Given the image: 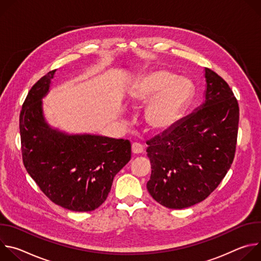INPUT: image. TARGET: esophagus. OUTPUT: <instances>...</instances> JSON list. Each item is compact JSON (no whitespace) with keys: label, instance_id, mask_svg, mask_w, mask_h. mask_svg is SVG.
I'll return each mask as SVG.
<instances>
[{"label":"esophagus","instance_id":"obj_1","mask_svg":"<svg viewBox=\"0 0 261 261\" xmlns=\"http://www.w3.org/2000/svg\"><path fill=\"white\" fill-rule=\"evenodd\" d=\"M132 153L134 155H139V154L143 153V146H142V144H140L138 142H133L132 143Z\"/></svg>","mask_w":261,"mask_h":261}]
</instances>
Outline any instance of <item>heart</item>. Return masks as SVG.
Returning a JSON list of instances; mask_svg holds the SVG:
<instances>
[{
  "instance_id": "b5f03b06",
  "label": "heart",
  "mask_w": 261,
  "mask_h": 261,
  "mask_svg": "<svg viewBox=\"0 0 261 261\" xmlns=\"http://www.w3.org/2000/svg\"><path fill=\"white\" fill-rule=\"evenodd\" d=\"M193 95L192 83L184 77L176 79L167 70L148 73L138 85L134 99L137 103L154 101L148 107L145 120L156 130H166L173 126Z\"/></svg>"
}]
</instances>
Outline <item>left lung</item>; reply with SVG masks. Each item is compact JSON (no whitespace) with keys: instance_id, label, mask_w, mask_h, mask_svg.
Listing matches in <instances>:
<instances>
[{"instance_id":"1","label":"left lung","mask_w":261,"mask_h":261,"mask_svg":"<svg viewBox=\"0 0 261 261\" xmlns=\"http://www.w3.org/2000/svg\"><path fill=\"white\" fill-rule=\"evenodd\" d=\"M203 104L161 135L147 140L152 173L146 188L168 208L204 200L229 170L237 147L240 108L228 84L205 68Z\"/></svg>"}]
</instances>
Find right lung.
I'll use <instances>...</instances> for the list:
<instances>
[{"label": "right lung", "instance_id": "1", "mask_svg": "<svg viewBox=\"0 0 261 261\" xmlns=\"http://www.w3.org/2000/svg\"><path fill=\"white\" fill-rule=\"evenodd\" d=\"M56 70L30 90L20 111L23 165L40 190L56 204L91 212L107 198L116 174L130 161L129 140L98 135H68L53 129L42 113Z\"/></svg>", "mask_w": 261, "mask_h": 261}]
</instances>
